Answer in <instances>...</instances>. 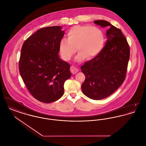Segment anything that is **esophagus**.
I'll use <instances>...</instances> for the list:
<instances>
[{
  "mask_svg": "<svg viewBox=\"0 0 146 146\" xmlns=\"http://www.w3.org/2000/svg\"><path fill=\"white\" fill-rule=\"evenodd\" d=\"M70 72L73 74H76V73L78 72V70L76 68V67H74V66H71L70 67Z\"/></svg>",
  "mask_w": 146,
  "mask_h": 146,
  "instance_id": "34e87169",
  "label": "esophagus"
}]
</instances>
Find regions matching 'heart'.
<instances>
[{"mask_svg": "<svg viewBox=\"0 0 146 146\" xmlns=\"http://www.w3.org/2000/svg\"><path fill=\"white\" fill-rule=\"evenodd\" d=\"M67 40L62 39L59 45V51L63 58L68 61L77 51L76 58L80 61L86 57L91 59L102 50L104 44L103 31L91 25H76L70 28L67 33Z\"/></svg>", "mask_w": 146, "mask_h": 146, "instance_id": "obj_1", "label": "heart"}]
</instances>
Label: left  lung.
Instances as JSON below:
<instances>
[{"instance_id":"8db88e82","label":"left lung","mask_w":146,"mask_h":146,"mask_svg":"<svg viewBox=\"0 0 146 146\" xmlns=\"http://www.w3.org/2000/svg\"><path fill=\"white\" fill-rule=\"evenodd\" d=\"M94 23L102 27H109L106 32L108 39L101 52L81 67L85 76L82 90L87 97L98 100L110 96L124 82L130 46L120 29L104 20Z\"/></svg>"}]
</instances>
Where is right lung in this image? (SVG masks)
Listing matches in <instances>:
<instances>
[{
	"mask_svg": "<svg viewBox=\"0 0 146 146\" xmlns=\"http://www.w3.org/2000/svg\"><path fill=\"white\" fill-rule=\"evenodd\" d=\"M61 26L38 29L25 41L19 71L26 88L37 100L49 104L60 99L64 83L71 76L70 64L59 58V45L64 35Z\"/></svg>",
	"mask_w": 146,
	"mask_h": 146,
	"instance_id": "obj_1",
	"label": "right lung"
}]
</instances>
